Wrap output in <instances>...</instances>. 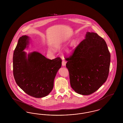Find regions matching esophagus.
Wrapping results in <instances>:
<instances>
[{"instance_id":"esophagus-1","label":"esophagus","mask_w":123,"mask_h":123,"mask_svg":"<svg viewBox=\"0 0 123 123\" xmlns=\"http://www.w3.org/2000/svg\"><path fill=\"white\" fill-rule=\"evenodd\" d=\"M66 64V62L65 61V60H64V59H62V66H65Z\"/></svg>"}]
</instances>
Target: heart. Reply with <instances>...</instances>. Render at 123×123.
Listing matches in <instances>:
<instances>
[{"instance_id":"obj_1","label":"heart","mask_w":123,"mask_h":123,"mask_svg":"<svg viewBox=\"0 0 123 123\" xmlns=\"http://www.w3.org/2000/svg\"><path fill=\"white\" fill-rule=\"evenodd\" d=\"M71 48H69V49H68V50H67V52H68V53H70V52H71Z\"/></svg>"}]
</instances>
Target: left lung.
I'll list each match as a JSON object with an SVG mask.
<instances>
[{"instance_id": "obj_1", "label": "left lung", "mask_w": 123, "mask_h": 123, "mask_svg": "<svg viewBox=\"0 0 123 123\" xmlns=\"http://www.w3.org/2000/svg\"><path fill=\"white\" fill-rule=\"evenodd\" d=\"M65 59L70 86L78 94H93L107 80L110 53L105 40L95 33L87 32L85 39Z\"/></svg>"}]
</instances>
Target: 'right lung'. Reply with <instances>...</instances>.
<instances>
[{"label": "right lung", "instance_id": "right-lung-1", "mask_svg": "<svg viewBox=\"0 0 123 123\" xmlns=\"http://www.w3.org/2000/svg\"><path fill=\"white\" fill-rule=\"evenodd\" d=\"M29 37L23 35L18 41L13 57V75L18 86L35 98L47 96L53 88L54 80L61 68L62 59H47L41 53L24 51L29 44Z\"/></svg>", "mask_w": 123, "mask_h": 123}]
</instances>
